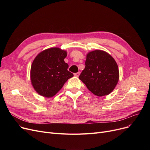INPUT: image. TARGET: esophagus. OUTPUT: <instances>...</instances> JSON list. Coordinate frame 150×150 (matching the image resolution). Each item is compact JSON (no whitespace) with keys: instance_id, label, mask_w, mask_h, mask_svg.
I'll return each instance as SVG.
<instances>
[{"instance_id":"1","label":"esophagus","mask_w":150,"mask_h":150,"mask_svg":"<svg viewBox=\"0 0 150 150\" xmlns=\"http://www.w3.org/2000/svg\"><path fill=\"white\" fill-rule=\"evenodd\" d=\"M80 72H77V73H75V74H74V76H76V77H78L80 76Z\"/></svg>"}]
</instances>
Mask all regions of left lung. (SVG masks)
I'll use <instances>...</instances> for the list:
<instances>
[{
  "instance_id": "left-lung-1",
  "label": "left lung",
  "mask_w": 150,
  "mask_h": 150,
  "mask_svg": "<svg viewBox=\"0 0 150 150\" xmlns=\"http://www.w3.org/2000/svg\"><path fill=\"white\" fill-rule=\"evenodd\" d=\"M85 68L79 79L94 95L105 96L112 92L119 80L117 64L111 54L96 50L86 55Z\"/></svg>"
}]
</instances>
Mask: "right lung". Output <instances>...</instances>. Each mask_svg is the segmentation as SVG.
I'll list each match as a JSON object with an SVG mask.
<instances>
[{"label": "right lung", "instance_id": "obj_1", "mask_svg": "<svg viewBox=\"0 0 150 150\" xmlns=\"http://www.w3.org/2000/svg\"><path fill=\"white\" fill-rule=\"evenodd\" d=\"M67 51L52 47L39 53L34 59L30 69L31 83L39 95L50 98L61 89L64 83L74 76L67 70L65 62Z\"/></svg>", "mask_w": 150, "mask_h": 150}]
</instances>
